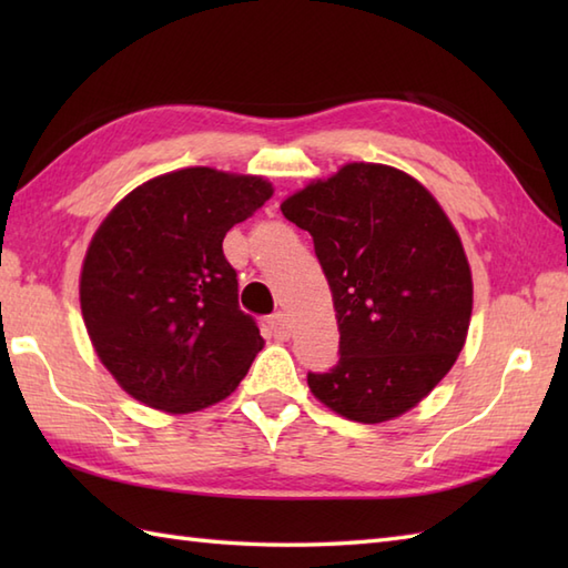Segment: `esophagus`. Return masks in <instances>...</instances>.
Masks as SVG:
<instances>
[{"label":"esophagus","mask_w":568,"mask_h":568,"mask_svg":"<svg viewBox=\"0 0 568 568\" xmlns=\"http://www.w3.org/2000/svg\"><path fill=\"white\" fill-rule=\"evenodd\" d=\"M268 332L277 342L291 339V320H287V315H283V312H275V315L268 317Z\"/></svg>","instance_id":"esophagus-1"}]
</instances>
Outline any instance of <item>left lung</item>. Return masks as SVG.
<instances>
[{"label":"left lung","instance_id":"obj_1","mask_svg":"<svg viewBox=\"0 0 568 568\" xmlns=\"http://www.w3.org/2000/svg\"><path fill=\"white\" fill-rule=\"evenodd\" d=\"M327 275L339 361L307 373L334 413L376 425L415 407L464 348L474 283L439 202L390 165L348 163L287 197Z\"/></svg>","mask_w":568,"mask_h":568}]
</instances>
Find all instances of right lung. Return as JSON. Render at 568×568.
Returning <instances> with one entry per match:
<instances>
[{
	"mask_svg": "<svg viewBox=\"0 0 568 568\" xmlns=\"http://www.w3.org/2000/svg\"><path fill=\"white\" fill-rule=\"evenodd\" d=\"M271 195L256 175L185 168L139 185L100 224L82 263V320L139 403L195 413L248 373L263 339L222 241Z\"/></svg>",
	"mask_w": 568,
	"mask_h": 568,
	"instance_id": "1",
	"label": "right lung"
}]
</instances>
